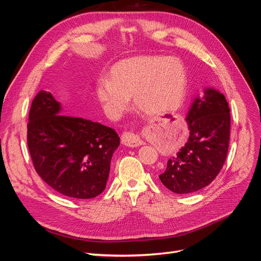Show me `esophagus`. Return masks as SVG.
I'll list each match as a JSON object with an SVG mask.
<instances>
[{
  "instance_id": "obj_1",
  "label": "esophagus",
  "mask_w": 261,
  "mask_h": 261,
  "mask_svg": "<svg viewBox=\"0 0 261 261\" xmlns=\"http://www.w3.org/2000/svg\"><path fill=\"white\" fill-rule=\"evenodd\" d=\"M122 143L127 147H138L144 145V141L140 139L137 134H134L132 132H126L122 135Z\"/></svg>"
}]
</instances>
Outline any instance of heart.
<instances>
[{"instance_id":"heart-1","label":"heart","mask_w":261,"mask_h":261,"mask_svg":"<svg viewBox=\"0 0 261 261\" xmlns=\"http://www.w3.org/2000/svg\"><path fill=\"white\" fill-rule=\"evenodd\" d=\"M186 86V70L178 60L139 57L117 63L110 78H99L96 91L106 113L111 117L120 116L128 109L132 96L141 113L161 116L181 105Z\"/></svg>"}]
</instances>
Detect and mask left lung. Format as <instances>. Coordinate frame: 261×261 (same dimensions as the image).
I'll return each mask as SVG.
<instances>
[{
  "instance_id": "1",
  "label": "left lung",
  "mask_w": 261,
  "mask_h": 261,
  "mask_svg": "<svg viewBox=\"0 0 261 261\" xmlns=\"http://www.w3.org/2000/svg\"><path fill=\"white\" fill-rule=\"evenodd\" d=\"M189 137L184 147L170 158L160 173L161 183L175 194H189L206 187L222 169L228 151L230 108L215 88L196 97L186 116Z\"/></svg>"
}]
</instances>
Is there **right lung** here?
Listing matches in <instances>:
<instances>
[{
  "label": "right lung",
  "instance_id": "right-lung-1",
  "mask_svg": "<svg viewBox=\"0 0 261 261\" xmlns=\"http://www.w3.org/2000/svg\"><path fill=\"white\" fill-rule=\"evenodd\" d=\"M61 111L51 92L37 93L27 125L31 160L54 191L77 199L93 198L105 191L120 137L111 127Z\"/></svg>",
  "mask_w": 261,
  "mask_h": 261
}]
</instances>
